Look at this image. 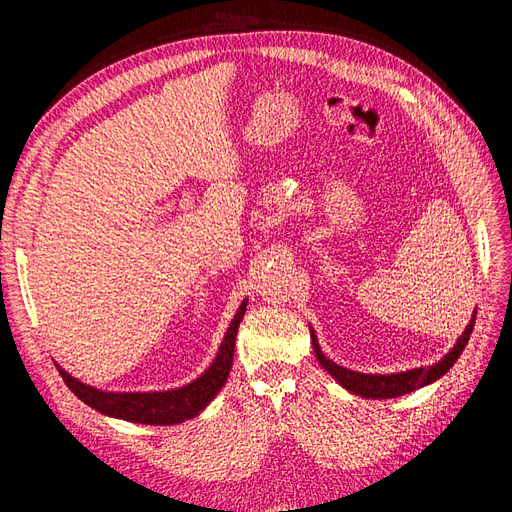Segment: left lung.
Instances as JSON below:
<instances>
[{"label":"left lung","mask_w":512,"mask_h":512,"mask_svg":"<svg viewBox=\"0 0 512 512\" xmlns=\"http://www.w3.org/2000/svg\"><path fill=\"white\" fill-rule=\"evenodd\" d=\"M474 320H476V309L468 322L466 331L459 335L455 346L448 350L438 363H433L429 367H414L408 371H397V374H361V371H352V369L337 365L322 354L312 324H309V333H312V346H314L318 363L324 367V371H329V374L335 378V382L342 384L348 393L365 397V399H393V397L408 395L416 389H423V386L440 380L446 371L457 363L463 348L468 346V339L474 329Z\"/></svg>","instance_id":"obj_1"}]
</instances>
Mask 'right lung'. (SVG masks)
<instances>
[{"label": "right lung", "mask_w": 512, "mask_h": 512, "mask_svg": "<svg viewBox=\"0 0 512 512\" xmlns=\"http://www.w3.org/2000/svg\"><path fill=\"white\" fill-rule=\"evenodd\" d=\"M245 309L247 299H243L235 318L230 320L213 363L196 380L177 386V389L136 393L102 391L79 378H74L64 367L57 365V369L61 378L68 384V389L79 397L83 404L98 410L104 416L121 418V421L141 425H179L203 412L226 384L232 367V356H235L237 329L245 316Z\"/></svg>", "instance_id": "1"}]
</instances>
